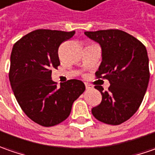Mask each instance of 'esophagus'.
Here are the masks:
<instances>
[{"instance_id": "1", "label": "esophagus", "mask_w": 155, "mask_h": 155, "mask_svg": "<svg viewBox=\"0 0 155 155\" xmlns=\"http://www.w3.org/2000/svg\"><path fill=\"white\" fill-rule=\"evenodd\" d=\"M85 86H86V88L87 89V90H89V89H92L93 88V87L89 84V83H85Z\"/></svg>"}]
</instances>
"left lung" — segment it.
<instances>
[{
  "label": "left lung",
  "mask_w": 155,
  "mask_h": 155,
  "mask_svg": "<svg viewBox=\"0 0 155 155\" xmlns=\"http://www.w3.org/2000/svg\"><path fill=\"white\" fill-rule=\"evenodd\" d=\"M99 43L102 61L96 78L106 79L108 91L95 86L102 94L101 103L92 109L96 119L118 125L130 119L140 107L149 81V67L144 45L132 35L117 29L85 31Z\"/></svg>",
  "instance_id": "obj_1"
}]
</instances>
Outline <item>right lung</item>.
Listing matches in <instances>:
<instances>
[{
	"mask_svg": "<svg viewBox=\"0 0 155 155\" xmlns=\"http://www.w3.org/2000/svg\"><path fill=\"white\" fill-rule=\"evenodd\" d=\"M75 31L38 29L14 44L9 81L20 108L38 124L51 127L68 118L74 100L85 91L79 80L57 83L51 80L53 68L60 65L58 49Z\"/></svg>",
	"mask_w": 155,
	"mask_h": 155,
	"instance_id": "add662e5",
	"label": "right lung"
}]
</instances>
